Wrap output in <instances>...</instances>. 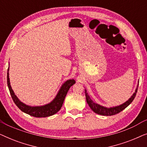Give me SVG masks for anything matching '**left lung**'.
Returning <instances> with one entry per match:
<instances>
[{
  "label": "left lung",
  "mask_w": 147,
  "mask_h": 147,
  "mask_svg": "<svg viewBox=\"0 0 147 147\" xmlns=\"http://www.w3.org/2000/svg\"><path fill=\"white\" fill-rule=\"evenodd\" d=\"M138 85L136 86L135 92H134V94L131 96V97H130L127 101H126L123 104H120V105L112 106V107H109V108L100 105V104L94 102L93 100L90 98V96L88 95V93L87 92V90H86V89H85L86 102H87L88 105H89L90 108L92 110V111H94L96 114H100V115H102V116L114 115V114L119 113V112L122 111L124 109H125V108L127 107L128 106H129L130 103L133 101V100L134 99V98H135L136 96V92H137V90L138 87Z\"/></svg>",
  "instance_id": "1"
}]
</instances>
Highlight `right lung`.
Here are the masks:
<instances>
[{"label": "right lung", "instance_id": "right-lung-1", "mask_svg": "<svg viewBox=\"0 0 147 147\" xmlns=\"http://www.w3.org/2000/svg\"><path fill=\"white\" fill-rule=\"evenodd\" d=\"M9 67L8 68L7 71V85L9 88L10 94L13 98L14 102L17 107L21 110L22 112L29 114L30 116H34V117L41 118V117H48V116H52L57 113L59 110L61 109L62 105H63L64 99H65L66 94H67L68 90L76 83V81L74 79L68 80L62 84L61 88H59L57 95L53 98V100L43 106H31L27 105V104L22 102L17 96L15 95V92L12 89V87L10 83L9 79Z\"/></svg>", "mask_w": 147, "mask_h": 147}]
</instances>
